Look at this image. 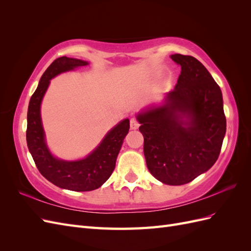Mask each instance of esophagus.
<instances>
[{
	"label": "esophagus",
	"mask_w": 251,
	"mask_h": 251,
	"mask_svg": "<svg viewBox=\"0 0 251 251\" xmlns=\"http://www.w3.org/2000/svg\"><path fill=\"white\" fill-rule=\"evenodd\" d=\"M138 126H139V123L137 121V119H136V118H131V120H130L131 130H137Z\"/></svg>",
	"instance_id": "obj_1"
}]
</instances>
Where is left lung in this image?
<instances>
[{
    "label": "left lung",
    "instance_id": "8db88e82",
    "mask_svg": "<svg viewBox=\"0 0 251 251\" xmlns=\"http://www.w3.org/2000/svg\"><path fill=\"white\" fill-rule=\"evenodd\" d=\"M181 66L175 89L161 105L138 113L150 173L164 184L182 185L215 164L226 133L221 89L198 59L173 54Z\"/></svg>",
    "mask_w": 251,
    "mask_h": 251
}]
</instances>
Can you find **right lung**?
<instances>
[{
	"mask_svg": "<svg viewBox=\"0 0 251 251\" xmlns=\"http://www.w3.org/2000/svg\"><path fill=\"white\" fill-rule=\"evenodd\" d=\"M86 60L62 56L44 72L30 98L27 113L26 139L37 170L54 185L74 192H89L100 187L115 169L116 159L130 128V120H121L107 133L91 153L78 160H63L53 156L47 146L41 117V104L50 80L56 75L88 66Z\"/></svg>",
	"mask_w": 251,
	"mask_h": 251,
	"instance_id": "right-lung-1",
	"label": "right lung"
}]
</instances>
